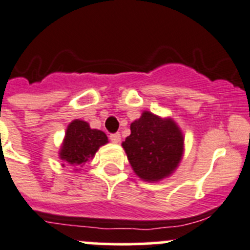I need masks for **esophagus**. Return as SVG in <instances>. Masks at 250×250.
<instances>
[{"mask_svg":"<svg viewBox=\"0 0 250 250\" xmlns=\"http://www.w3.org/2000/svg\"><path fill=\"white\" fill-rule=\"evenodd\" d=\"M109 141H111L112 143H120L121 134L120 133H111V134H109Z\"/></svg>","mask_w":250,"mask_h":250,"instance_id":"1","label":"esophagus"}]
</instances>
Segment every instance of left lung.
Listing matches in <instances>:
<instances>
[{"label":"left lung","mask_w":250,"mask_h":250,"mask_svg":"<svg viewBox=\"0 0 250 250\" xmlns=\"http://www.w3.org/2000/svg\"><path fill=\"white\" fill-rule=\"evenodd\" d=\"M122 146L139 178L158 181L169 176L180 163L184 137L172 120L143 112L130 125V136Z\"/></svg>","instance_id":"8db88e82"}]
</instances>
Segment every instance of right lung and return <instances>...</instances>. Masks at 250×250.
<instances>
[{
  "instance_id": "obj_1",
  "label": "right lung",
  "mask_w": 250,
  "mask_h": 250,
  "mask_svg": "<svg viewBox=\"0 0 250 250\" xmlns=\"http://www.w3.org/2000/svg\"><path fill=\"white\" fill-rule=\"evenodd\" d=\"M106 143L107 136L102 130L91 129L88 123L75 120L66 129L60 158L67 164L81 167Z\"/></svg>"
}]
</instances>
